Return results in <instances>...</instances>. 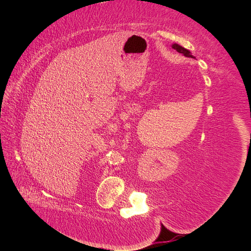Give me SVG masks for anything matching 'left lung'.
I'll list each match as a JSON object with an SVG mask.
<instances>
[{
  "label": "left lung",
  "mask_w": 251,
  "mask_h": 251,
  "mask_svg": "<svg viewBox=\"0 0 251 251\" xmlns=\"http://www.w3.org/2000/svg\"><path fill=\"white\" fill-rule=\"evenodd\" d=\"M172 48L174 49V50H176L178 53H181L182 55H184V56H186V57H193V58H195L193 55H192V53H190V50H188L187 49H185V48H182L181 45H179V44H173L172 45Z\"/></svg>",
  "instance_id": "1"
}]
</instances>
